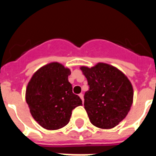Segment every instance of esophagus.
Wrapping results in <instances>:
<instances>
[{"instance_id": "esophagus-1", "label": "esophagus", "mask_w": 156, "mask_h": 156, "mask_svg": "<svg viewBox=\"0 0 156 156\" xmlns=\"http://www.w3.org/2000/svg\"><path fill=\"white\" fill-rule=\"evenodd\" d=\"M79 97L81 98V100H83V102L84 101V96H83V94H79Z\"/></svg>"}]
</instances>
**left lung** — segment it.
<instances>
[{"mask_svg":"<svg viewBox=\"0 0 156 156\" xmlns=\"http://www.w3.org/2000/svg\"><path fill=\"white\" fill-rule=\"evenodd\" d=\"M80 69L90 87L84 95V108L90 123L100 129L114 128L126 118L133 104L130 81L115 66L103 62Z\"/></svg>","mask_w":156,"mask_h":156,"instance_id":"left-lung-1","label":"left lung"}]
</instances>
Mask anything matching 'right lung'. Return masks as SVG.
Masks as SVG:
<instances>
[{
	"label": "right lung",
	"instance_id": "add662e5",
	"mask_svg": "<svg viewBox=\"0 0 156 156\" xmlns=\"http://www.w3.org/2000/svg\"><path fill=\"white\" fill-rule=\"evenodd\" d=\"M70 69L51 62L33 74L26 89V102L33 118L43 128L56 130L69 122L72 110L83 105L69 82Z\"/></svg>",
	"mask_w": 156,
	"mask_h": 156
}]
</instances>
